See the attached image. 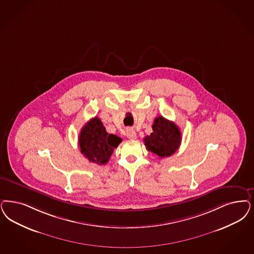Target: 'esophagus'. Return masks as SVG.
Returning a JSON list of instances; mask_svg holds the SVG:
<instances>
[{"label":"esophagus","instance_id":"34e87169","mask_svg":"<svg viewBox=\"0 0 254 254\" xmlns=\"http://www.w3.org/2000/svg\"><path fill=\"white\" fill-rule=\"evenodd\" d=\"M127 137L128 139H130V140H135V139L137 138V134H136V132L134 131L133 129L129 128V129L127 130Z\"/></svg>","mask_w":254,"mask_h":254}]
</instances>
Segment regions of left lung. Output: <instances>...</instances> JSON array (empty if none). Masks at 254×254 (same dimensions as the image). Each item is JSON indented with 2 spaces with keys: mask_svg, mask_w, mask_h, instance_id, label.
Masks as SVG:
<instances>
[{
  "mask_svg": "<svg viewBox=\"0 0 254 254\" xmlns=\"http://www.w3.org/2000/svg\"><path fill=\"white\" fill-rule=\"evenodd\" d=\"M153 132L146 136L143 141L148 151L159 158L170 157L175 154L181 143V132L175 123L158 116L152 126Z\"/></svg>",
  "mask_w": 254,
  "mask_h": 254,
  "instance_id": "obj_1",
  "label": "left lung"
}]
</instances>
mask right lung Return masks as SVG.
<instances>
[{"label":"right lung","mask_w":254,"mask_h":254,"mask_svg":"<svg viewBox=\"0 0 254 254\" xmlns=\"http://www.w3.org/2000/svg\"><path fill=\"white\" fill-rule=\"evenodd\" d=\"M122 139L106 131L105 127L98 117L89 120L81 128L79 137V145L81 154L98 165L109 161L114 149Z\"/></svg>","instance_id":"obj_1"}]
</instances>
